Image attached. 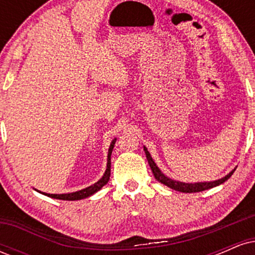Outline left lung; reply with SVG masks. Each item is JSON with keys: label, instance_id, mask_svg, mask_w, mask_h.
Wrapping results in <instances>:
<instances>
[{"label": "left lung", "instance_id": "1", "mask_svg": "<svg viewBox=\"0 0 255 255\" xmlns=\"http://www.w3.org/2000/svg\"><path fill=\"white\" fill-rule=\"evenodd\" d=\"M144 151H145L146 158H147L148 164H150V166H151V170H152V172H153L154 177H156V180L158 181V182L165 184V186H168L169 188L175 189V191H177V192L197 193V192H203V191H206V189L213 188V187H217V186H219V184L224 183L225 181H227L228 178H229L231 175L234 174V171L236 170V168H235V169H234V170H231L229 174L225 175L224 177L218 178V180H216V181H210V182H194V183L180 182V181L171 180L170 177L165 176V175L163 174L162 171H160V169L158 168L156 163H154V160L152 159L150 152L147 151L146 146H144Z\"/></svg>", "mask_w": 255, "mask_h": 255}]
</instances>
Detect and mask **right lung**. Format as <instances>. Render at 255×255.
I'll list each match as a JSON object with an SVG mask.
<instances>
[{
	"label": "right lung",
	"mask_w": 255,
	"mask_h": 255,
	"mask_svg": "<svg viewBox=\"0 0 255 255\" xmlns=\"http://www.w3.org/2000/svg\"><path fill=\"white\" fill-rule=\"evenodd\" d=\"M116 142V139H114L113 141H111V144L109 146V150H108V159H107V169H105V172L104 175L102 176L99 180L97 181L96 183L91 184L90 187H86V188L84 189H80V191L78 192H73V193H66V194H50V193H44V192H40L36 189L37 192H39L40 194H44L46 195V197H50V198H54V199H60V200H81V199H85V198H89L91 195H93L95 193H97L98 191H101L102 187L105 186V184L108 183V181H109L110 178V168H111V152H113V148H114V145H115Z\"/></svg>",
	"instance_id": "add662e5"
}]
</instances>
